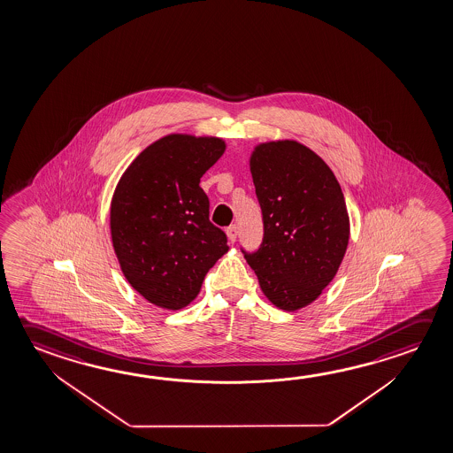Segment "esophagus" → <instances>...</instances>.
<instances>
[{"label": "esophagus", "mask_w": 453, "mask_h": 453, "mask_svg": "<svg viewBox=\"0 0 453 453\" xmlns=\"http://www.w3.org/2000/svg\"><path fill=\"white\" fill-rule=\"evenodd\" d=\"M226 232H227V238H229V242H232V243H234V242L237 240V226H235V224H232V226H229V227H227V230H226Z\"/></svg>", "instance_id": "34e87169"}]
</instances>
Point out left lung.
Returning <instances> with one entry per match:
<instances>
[{
  "mask_svg": "<svg viewBox=\"0 0 453 453\" xmlns=\"http://www.w3.org/2000/svg\"><path fill=\"white\" fill-rule=\"evenodd\" d=\"M250 164L264 238L257 251L242 252L265 297L297 311L319 297L342 265L349 242L342 186L319 156L296 141L260 143Z\"/></svg>",
  "mask_w": 453,
  "mask_h": 453,
  "instance_id": "1",
  "label": "left lung"
}]
</instances>
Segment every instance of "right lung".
Masks as SVG:
<instances>
[{
    "instance_id": "obj_1",
    "label": "right lung",
    "mask_w": 453,
    "mask_h": 453,
    "mask_svg": "<svg viewBox=\"0 0 453 453\" xmlns=\"http://www.w3.org/2000/svg\"><path fill=\"white\" fill-rule=\"evenodd\" d=\"M218 137L171 134L134 159L113 193L111 234L119 267L150 303L181 310L227 252V237L210 223L199 183L221 157Z\"/></svg>"
}]
</instances>
